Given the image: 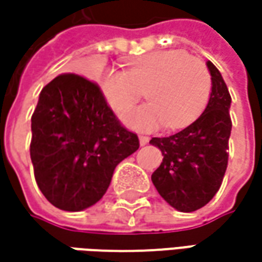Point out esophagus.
<instances>
[{
    "instance_id": "34e87169",
    "label": "esophagus",
    "mask_w": 262,
    "mask_h": 262,
    "mask_svg": "<svg viewBox=\"0 0 262 262\" xmlns=\"http://www.w3.org/2000/svg\"><path fill=\"white\" fill-rule=\"evenodd\" d=\"M148 141H150V138L147 136H140V146H146Z\"/></svg>"
}]
</instances>
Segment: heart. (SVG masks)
<instances>
[{"label": "heart", "instance_id": "obj_1", "mask_svg": "<svg viewBox=\"0 0 262 262\" xmlns=\"http://www.w3.org/2000/svg\"><path fill=\"white\" fill-rule=\"evenodd\" d=\"M99 87L116 114H124L146 90L149 103L122 116L126 125L153 131L162 124L176 129L200 115L211 95L207 66L185 51H157L136 58L125 70L109 68Z\"/></svg>", "mask_w": 262, "mask_h": 262}]
</instances>
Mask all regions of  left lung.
Instances as JSON below:
<instances>
[{"label": "left lung", "instance_id": "left-lung-1", "mask_svg": "<svg viewBox=\"0 0 262 262\" xmlns=\"http://www.w3.org/2000/svg\"><path fill=\"white\" fill-rule=\"evenodd\" d=\"M207 68L211 95L204 112L173 136L150 140L163 156L151 175L153 185L169 206L184 213L204 207L216 195L229 159L232 99L214 64L207 61Z\"/></svg>", "mask_w": 262, "mask_h": 262}]
</instances>
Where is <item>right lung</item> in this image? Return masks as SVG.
<instances>
[{
	"mask_svg": "<svg viewBox=\"0 0 262 262\" xmlns=\"http://www.w3.org/2000/svg\"><path fill=\"white\" fill-rule=\"evenodd\" d=\"M96 83L61 74L48 83L32 115L30 159L39 189L66 211H81L105 195L114 170L138 150Z\"/></svg>",
	"mask_w": 262,
	"mask_h": 262,
	"instance_id": "1",
	"label": "right lung"
}]
</instances>
